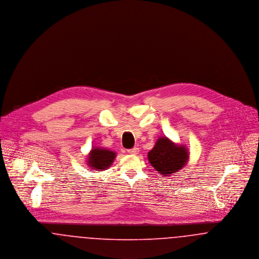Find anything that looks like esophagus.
Masks as SVG:
<instances>
[{
	"mask_svg": "<svg viewBox=\"0 0 259 259\" xmlns=\"http://www.w3.org/2000/svg\"><path fill=\"white\" fill-rule=\"evenodd\" d=\"M129 154H132V155H136L139 153V148H131V149H128L127 150Z\"/></svg>",
	"mask_w": 259,
	"mask_h": 259,
	"instance_id": "34e87169",
	"label": "esophagus"
}]
</instances>
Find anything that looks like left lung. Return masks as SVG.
I'll list each match as a JSON object with an SVG mask.
<instances>
[{"instance_id": "obj_1", "label": "left lung", "mask_w": 259, "mask_h": 259, "mask_svg": "<svg viewBox=\"0 0 259 259\" xmlns=\"http://www.w3.org/2000/svg\"><path fill=\"white\" fill-rule=\"evenodd\" d=\"M148 158L150 165L166 178L185 167L189 159V151L184 144L178 145L163 136L148 151Z\"/></svg>"}]
</instances>
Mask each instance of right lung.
<instances>
[{
  "instance_id": "add662e5",
  "label": "right lung",
  "mask_w": 259,
  "mask_h": 259,
  "mask_svg": "<svg viewBox=\"0 0 259 259\" xmlns=\"http://www.w3.org/2000/svg\"><path fill=\"white\" fill-rule=\"evenodd\" d=\"M116 157V152L110 150L108 148H95L92 149L87 154V166L96 171H105L111 167V164Z\"/></svg>"
}]
</instances>
